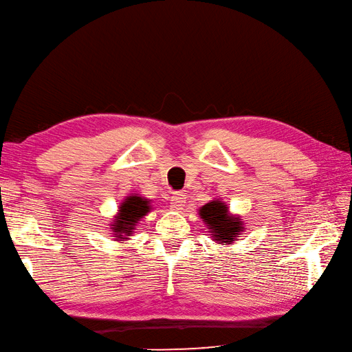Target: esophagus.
<instances>
[{
	"label": "esophagus",
	"instance_id": "esophagus-1",
	"mask_svg": "<svg viewBox=\"0 0 352 352\" xmlns=\"http://www.w3.org/2000/svg\"><path fill=\"white\" fill-rule=\"evenodd\" d=\"M184 204H185L184 192H175L173 197H171V206H173V209H176V210L182 209Z\"/></svg>",
	"mask_w": 352,
	"mask_h": 352
}]
</instances>
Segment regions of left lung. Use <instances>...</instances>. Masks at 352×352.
I'll use <instances>...</instances> for the list:
<instances>
[{
    "label": "left lung",
    "mask_w": 352,
    "mask_h": 352,
    "mask_svg": "<svg viewBox=\"0 0 352 352\" xmlns=\"http://www.w3.org/2000/svg\"><path fill=\"white\" fill-rule=\"evenodd\" d=\"M200 217L213 231V241L221 243H233L243 230L242 221L228 215V208L219 200H213L204 204L200 209Z\"/></svg>",
    "instance_id": "1"
}]
</instances>
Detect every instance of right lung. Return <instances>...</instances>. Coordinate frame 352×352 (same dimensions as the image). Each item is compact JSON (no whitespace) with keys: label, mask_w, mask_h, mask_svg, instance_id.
Wrapping results in <instances>:
<instances>
[{"label":"right lung","mask_w":352,"mask_h":352,"mask_svg":"<svg viewBox=\"0 0 352 352\" xmlns=\"http://www.w3.org/2000/svg\"><path fill=\"white\" fill-rule=\"evenodd\" d=\"M119 209L121 210H119V217L116 219L113 230L116 231L118 236H122V233L125 236H130L131 233H134L133 230L135 222L149 212V201L142 199V197L131 195L121 204Z\"/></svg>","instance_id":"add662e5"}]
</instances>
